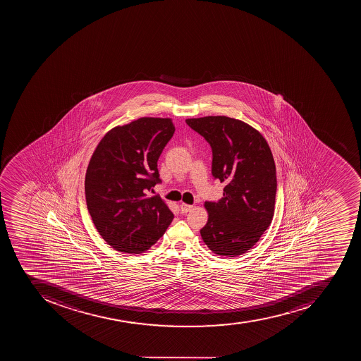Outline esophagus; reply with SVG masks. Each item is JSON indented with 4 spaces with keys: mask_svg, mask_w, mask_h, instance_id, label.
<instances>
[{
    "mask_svg": "<svg viewBox=\"0 0 361 361\" xmlns=\"http://www.w3.org/2000/svg\"><path fill=\"white\" fill-rule=\"evenodd\" d=\"M193 205L186 204V203H180V211L182 213L190 212V210H193Z\"/></svg>",
    "mask_w": 361,
    "mask_h": 361,
    "instance_id": "34e87169",
    "label": "esophagus"
}]
</instances>
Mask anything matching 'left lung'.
Here are the masks:
<instances>
[{
	"instance_id": "8db88e82",
	"label": "left lung",
	"mask_w": 361,
	"mask_h": 361,
	"mask_svg": "<svg viewBox=\"0 0 361 361\" xmlns=\"http://www.w3.org/2000/svg\"><path fill=\"white\" fill-rule=\"evenodd\" d=\"M212 149V176L224 183V197L205 202L209 213L201 235L216 255L235 257L259 242L274 214L276 164L267 140L239 119H186Z\"/></svg>"
}]
</instances>
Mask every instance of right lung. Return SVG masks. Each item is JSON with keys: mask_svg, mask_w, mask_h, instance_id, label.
I'll return each mask as SVG.
<instances>
[{"mask_svg": "<svg viewBox=\"0 0 361 361\" xmlns=\"http://www.w3.org/2000/svg\"><path fill=\"white\" fill-rule=\"evenodd\" d=\"M171 118L142 117L106 133L85 173L87 207L108 245L130 254L148 250L165 233L173 214L159 195L158 159L173 137Z\"/></svg>", "mask_w": 361, "mask_h": 361, "instance_id": "obj_1", "label": "right lung"}]
</instances>
